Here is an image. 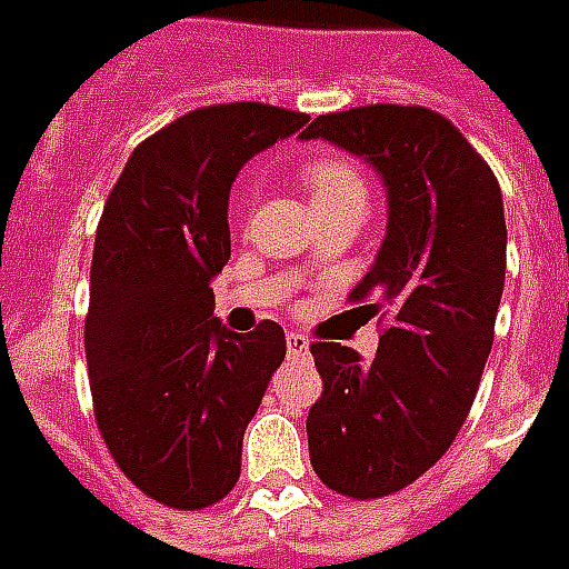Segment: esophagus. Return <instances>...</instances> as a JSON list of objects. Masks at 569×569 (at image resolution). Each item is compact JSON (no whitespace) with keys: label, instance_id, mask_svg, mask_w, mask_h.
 <instances>
[{"label":"esophagus","instance_id":"1","mask_svg":"<svg viewBox=\"0 0 569 569\" xmlns=\"http://www.w3.org/2000/svg\"><path fill=\"white\" fill-rule=\"evenodd\" d=\"M284 342H288V356H293V358H306V356H309V340H306L303 333H297V330H291V333L284 337Z\"/></svg>","mask_w":569,"mask_h":569}]
</instances>
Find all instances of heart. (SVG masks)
<instances>
[{
  "instance_id": "1",
  "label": "heart",
  "mask_w": 569,
  "mask_h": 569,
  "mask_svg": "<svg viewBox=\"0 0 569 569\" xmlns=\"http://www.w3.org/2000/svg\"><path fill=\"white\" fill-rule=\"evenodd\" d=\"M300 180L318 211L340 204H361V208L368 204L365 174L342 156H330V152L309 156L300 168Z\"/></svg>"
}]
</instances>
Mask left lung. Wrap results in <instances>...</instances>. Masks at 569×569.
<instances>
[{
  "mask_svg": "<svg viewBox=\"0 0 569 569\" xmlns=\"http://www.w3.org/2000/svg\"><path fill=\"white\" fill-rule=\"evenodd\" d=\"M303 137L368 159L389 192L377 263L349 293L380 312L377 358L312 342L321 398L306 417L321 485L380 499L432 469L469 417L506 281L502 192L457 124L426 107L328 112Z\"/></svg>",
  "mask_w": 569,
  "mask_h": 569,
  "instance_id": "left-lung-1",
  "label": "left lung"
}]
</instances>
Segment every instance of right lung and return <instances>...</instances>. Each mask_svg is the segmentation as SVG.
Listing matches in <instances>:
<instances>
[{
    "instance_id": "obj_1",
    "label": "right lung",
    "mask_w": 569,
    "mask_h": 569,
    "mask_svg": "<svg viewBox=\"0 0 569 569\" xmlns=\"http://www.w3.org/2000/svg\"><path fill=\"white\" fill-rule=\"evenodd\" d=\"M306 112L217 103L137 143L103 204L91 260L84 358L94 420L124 478L180 511L236 487L241 438L284 361V330L232 333L211 281L229 263V187Z\"/></svg>"
}]
</instances>
